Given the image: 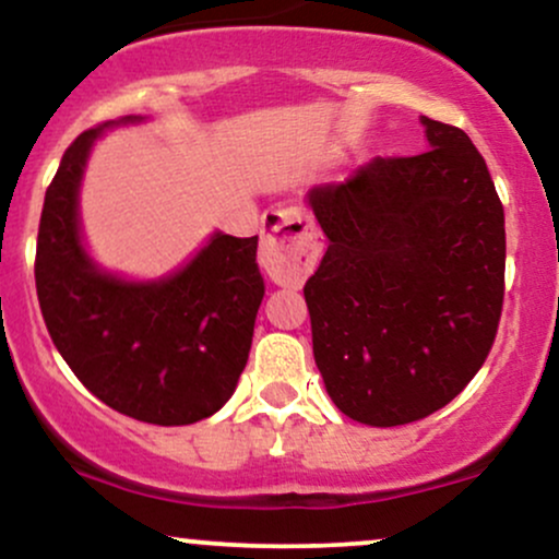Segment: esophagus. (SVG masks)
Masks as SVG:
<instances>
[{
    "label": "esophagus",
    "instance_id": "obj_1",
    "mask_svg": "<svg viewBox=\"0 0 559 559\" xmlns=\"http://www.w3.org/2000/svg\"><path fill=\"white\" fill-rule=\"evenodd\" d=\"M265 234L260 243V262L275 284L299 286L323 252L316 226L299 210L265 213Z\"/></svg>",
    "mask_w": 559,
    "mask_h": 559
}]
</instances>
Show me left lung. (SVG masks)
<instances>
[{
	"label": "left lung",
	"mask_w": 559,
	"mask_h": 559,
	"mask_svg": "<svg viewBox=\"0 0 559 559\" xmlns=\"http://www.w3.org/2000/svg\"><path fill=\"white\" fill-rule=\"evenodd\" d=\"M310 189L329 249L305 284L333 404L368 426L441 409L489 357L504 301V210L463 128Z\"/></svg>",
	"instance_id": "1"
}]
</instances>
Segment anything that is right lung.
<instances>
[{
  "mask_svg": "<svg viewBox=\"0 0 559 559\" xmlns=\"http://www.w3.org/2000/svg\"><path fill=\"white\" fill-rule=\"evenodd\" d=\"M105 126L68 146L44 197L38 307L57 352L96 400L128 418L189 426L228 402L247 365L265 294L258 236L215 234L181 273L157 284L96 271L81 247L79 183Z\"/></svg>",
  "mask_w": 559,
  "mask_h": 559,
  "instance_id": "right-lung-1",
  "label": "right lung"
}]
</instances>
